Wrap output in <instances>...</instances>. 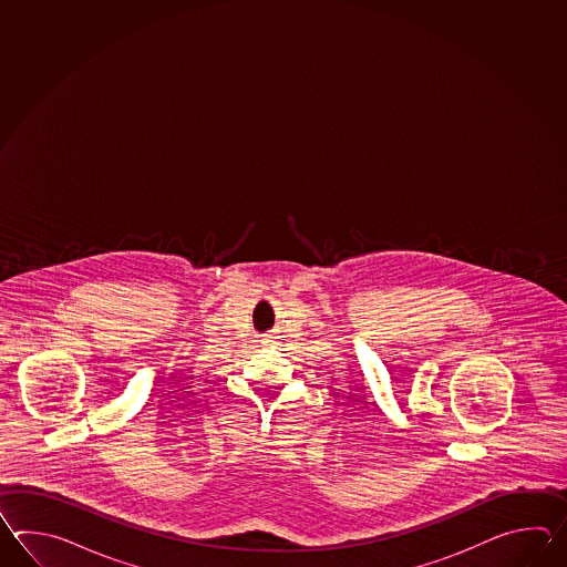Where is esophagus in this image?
Instances as JSON below:
<instances>
[{"instance_id":"esophagus-1","label":"esophagus","mask_w":567,"mask_h":567,"mask_svg":"<svg viewBox=\"0 0 567 567\" xmlns=\"http://www.w3.org/2000/svg\"><path fill=\"white\" fill-rule=\"evenodd\" d=\"M264 342H271V340H269V338H264Z\"/></svg>"}]
</instances>
